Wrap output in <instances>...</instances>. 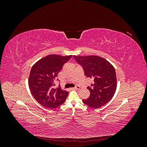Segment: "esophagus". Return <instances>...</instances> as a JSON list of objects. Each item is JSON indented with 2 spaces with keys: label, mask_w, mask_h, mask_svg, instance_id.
<instances>
[{
  "label": "esophagus",
  "mask_w": 147,
  "mask_h": 147,
  "mask_svg": "<svg viewBox=\"0 0 147 147\" xmlns=\"http://www.w3.org/2000/svg\"><path fill=\"white\" fill-rule=\"evenodd\" d=\"M74 90H80V87L79 86H75V88H74Z\"/></svg>",
  "instance_id": "esophagus-1"
}]
</instances>
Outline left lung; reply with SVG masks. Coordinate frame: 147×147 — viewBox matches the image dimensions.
<instances>
[{
    "label": "left lung",
    "mask_w": 147,
    "mask_h": 147,
    "mask_svg": "<svg viewBox=\"0 0 147 147\" xmlns=\"http://www.w3.org/2000/svg\"><path fill=\"white\" fill-rule=\"evenodd\" d=\"M77 63L83 67L85 76L94 80V83L87 89L90 96L83 99L84 104L93 109L99 108L110 100L117 86V79L114 67L100 56H74Z\"/></svg>",
    "instance_id": "1"
}]
</instances>
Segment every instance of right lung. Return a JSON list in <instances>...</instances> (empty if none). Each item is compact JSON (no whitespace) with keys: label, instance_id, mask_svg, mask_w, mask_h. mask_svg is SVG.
I'll return each mask as SVG.
<instances>
[{"label":"right lung","instance_id":"obj_1","mask_svg":"<svg viewBox=\"0 0 147 147\" xmlns=\"http://www.w3.org/2000/svg\"><path fill=\"white\" fill-rule=\"evenodd\" d=\"M71 57L72 55H49L36 62L31 68L28 79L30 91L35 100L45 107H58L67 97L68 91L53 86L57 74Z\"/></svg>","mask_w":147,"mask_h":147}]
</instances>
